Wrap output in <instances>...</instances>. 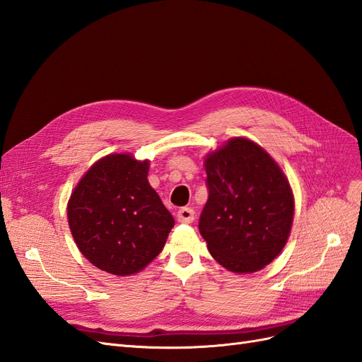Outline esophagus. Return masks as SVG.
<instances>
[{
	"label": "esophagus",
	"instance_id": "1",
	"mask_svg": "<svg viewBox=\"0 0 362 362\" xmlns=\"http://www.w3.org/2000/svg\"><path fill=\"white\" fill-rule=\"evenodd\" d=\"M177 217H178V222L181 223H192L194 218V210L190 206H182L178 210Z\"/></svg>",
	"mask_w": 362,
	"mask_h": 362
}]
</instances>
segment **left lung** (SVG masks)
I'll return each mask as SVG.
<instances>
[{
    "instance_id": "left-lung-1",
    "label": "left lung",
    "mask_w": 362,
    "mask_h": 362,
    "mask_svg": "<svg viewBox=\"0 0 362 362\" xmlns=\"http://www.w3.org/2000/svg\"><path fill=\"white\" fill-rule=\"evenodd\" d=\"M208 201L199 233L234 273L266 267L286 246L294 216L290 182L255 141L234 137L205 158Z\"/></svg>"
}]
</instances>
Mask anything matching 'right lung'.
I'll return each mask as SVG.
<instances>
[{"label": "right lung", "instance_id": "obj_1", "mask_svg": "<svg viewBox=\"0 0 362 362\" xmlns=\"http://www.w3.org/2000/svg\"><path fill=\"white\" fill-rule=\"evenodd\" d=\"M149 161L131 154L98 160L74 189L68 222L81 254L117 276L144 270L175 225L148 182Z\"/></svg>", "mask_w": 362, "mask_h": 362}]
</instances>
